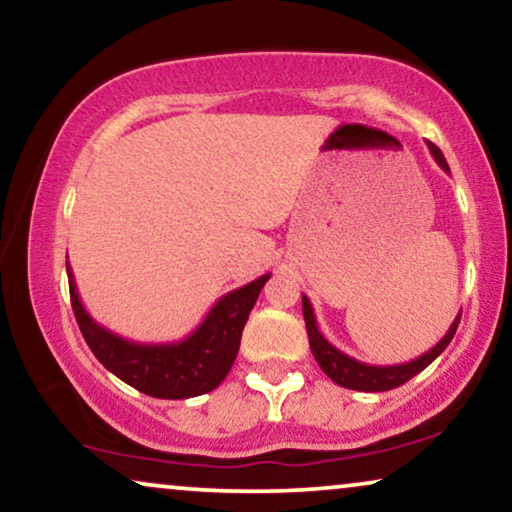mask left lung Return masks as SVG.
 <instances>
[{
  "mask_svg": "<svg viewBox=\"0 0 512 512\" xmlns=\"http://www.w3.org/2000/svg\"><path fill=\"white\" fill-rule=\"evenodd\" d=\"M428 149H431L433 159L438 166L449 173V166L445 161V156L433 142H428ZM302 311H304V323H306V332H309V344H311V353L316 358V363L320 365L327 377H330L335 384L351 388V391H365V393H379V391H391V388L403 386L405 381H410L412 377H417L421 370H426L428 365L433 363L435 358L440 356L442 351L447 349V344L454 339L456 327H459L461 313L454 318V323L449 325L447 335L440 339L433 349H428L424 356L410 360V363H400V365H367L360 363V360L346 356L344 351H339L337 346H332L327 339L323 337V332L318 330L316 316H313V306L309 302V297H302Z\"/></svg>",
  "mask_w": 512,
  "mask_h": 512,
  "instance_id": "1",
  "label": "left lung"
}]
</instances>
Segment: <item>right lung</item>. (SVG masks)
<instances>
[{
  "instance_id": "add662e5",
  "label": "right lung",
  "mask_w": 512,
  "mask_h": 512,
  "mask_svg": "<svg viewBox=\"0 0 512 512\" xmlns=\"http://www.w3.org/2000/svg\"><path fill=\"white\" fill-rule=\"evenodd\" d=\"M67 278L74 316L93 356L140 393L163 400H182L210 393L227 377L241 346L243 327L271 274L227 292L217 299L192 335L166 344L131 342L107 330L81 304L70 262Z\"/></svg>"
}]
</instances>
